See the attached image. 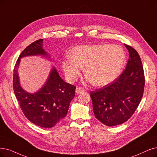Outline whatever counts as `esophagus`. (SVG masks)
I'll use <instances>...</instances> for the list:
<instances>
[{"label":"esophagus","mask_w":157,"mask_h":157,"mask_svg":"<svg viewBox=\"0 0 157 157\" xmlns=\"http://www.w3.org/2000/svg\"><path fill=\"white\" fill-rule=\"evenodd\" d=\"M83 91H85V89L83 88L79 87V86H78V87H76V89H75V92H76V94H79Z\"/></svg>","instance_id":"1"}]
</instances>
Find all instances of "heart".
Segmentation results:
<instances>
[{
	"instance_id": "obj_1",
	"label": "heart",
	"mask_w": 157,
	"mask_h": 157,
	"mask_svg": "<svg viewBox=\"0 0 157 157\" xmlns=\"http://www.w3.org/2000/svg\"><path fill=\"white\" fill-rule=\"evenodd\" d=\"M69 55L61 63L67 78L75 80L85 66L88 80L98 86L114 82L122 72L126 60L124 50L117 44L77 46Z\"/></svg>"
}]
</instances>
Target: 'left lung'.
<instances>
[{"label":"left lung","instance_id":"left-lung-1","mask_svg":"<svg viewBox=\"0 0 157 157\" xmlns=\"http://www.w3.org/2000/svg\"><path fill=\"white\" fill-rule=\"evenodd\" d=\"M125 46L129 58L124 71L113 83L90 92L96 118L109 127L129 120L144 94L145 78L140 56L131 46Z\"/></svg>","mask_w":157,"mask_h":157}]
</instances>
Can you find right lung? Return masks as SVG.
<instances>
[{
    "label": "right lung",
    "instance_id": "right-lung-1",
    "mask_svg": "<svg viewBox=\"0 0 157 157\" xmlns=\"http://www.w3.org/2000/svg\"><path fill=\"white\" fill-rule=\"evenodd\" d=\"M43 39L36 40L22 52L13 70L14 93L22 111L31 122L37 126L51 128L66 117L68 107L75 96V86L64 82L53 67L43 86L35 93H30L22 88L18 68L22 57L42 56L50 59L43 48Z\"/></svg>",
    "mask_w": 157,
    "mask_h": 157
}]
</instances>
